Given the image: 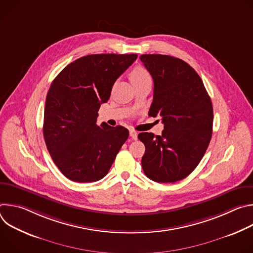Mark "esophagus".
Wrapping results in <instances>:
<instances>
[{
  "mask_svg": "<svg viewBox=\"0 0 253 253\" xmlns=\"http://www.w3.org/2000/svg\"><path fill=\"white\" fill-rule=\"evenodd\" d=\"M130 137H131L132 139L136 140L137 137H138V133H137L135 130H130Z\"/></svg>",
  "mask_w": 253,
  "mask_h": 253,
  "instance_id": "esophagus-1",
  "label": "esophagus"
}]
</instances>
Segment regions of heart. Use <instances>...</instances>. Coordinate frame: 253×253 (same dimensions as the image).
I'll list each match as a JSON object with an SVG mask.
<instances>
[{
  "mask_svg": "<svg viewBox=\"0 0 253 253\" xmlns=\"http://www.w3.org/2000/svg\"><path fill=\"white\" fill-rule=\"evenodd\" d=\"M150 75L148 72L144 69V68H135L132 73H131V80L132 82H138V81H142V80H145V79H150Z\"/></svg>",
  "mask_w": 253,
  "mask_h": 253,
  "instance_id": "b5f03b06",
  "label": "heart"
}]
</instances>
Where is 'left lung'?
I'll use <instances>...</instances> for the list:
<instances>
[{
  "mask_svg": "<svg viewBox=\"0 0 253 253\" xmlns=\"http://www.w3.org/2000/svg\"><path fill=\"white\" fill-rule=\"evenodd\" d=\"M140 60L154 82L149 116H160L161 135L144 132L142 168L159 183L187 177L204 156L212 136L211 99L196 71L186 62L160 54L141 55Z\"/></svg>",
  "mask_w": 253,
  "mask_h": 253,
  "instance_id": "left-lung-1",
  "label": "left lung"
}]
</instances>
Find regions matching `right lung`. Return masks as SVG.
<instances>
[{
	"label": "right lung",
	"instance_id": "obj_1",
	"mask_svg": "<svg viewBox=\"0 0 253 253\" xmlns=\"http://www.w3.org/2000/svg\"><path fill=\"white\" fill-rule=\"evenodd\" d=\"M137 54H94L66 66L48 91L44 139L60 171L72 181L105 177L129 136L123 126L96 124L102 103Z\"/></svg>",
	"mask_w": 253,
	"mask_h": 253
}]
</instances>
